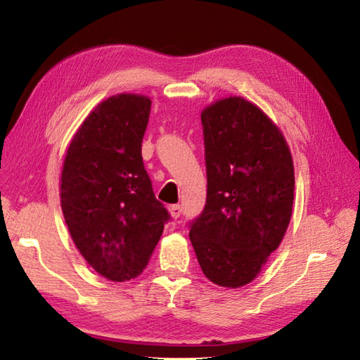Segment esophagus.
Returning a JSON list of instances; mask_svg holds the SVG:
<instances>
[{
    "label": "esophagus",
    "mask_w": 360,
    "mask_h": 360,
    "mask_svg": "<svg viewBox=\"0 0 360 360\" xmlns=\"http://www.w3.org/2000/svg\"><path fill=\"white\" fill-rule=\"evenodd\" d=\"M168 211H169V214H172L173 219H178L181 216V206L179 205L168 206Z\"/></svg>",
    "instance_id": "obj_1"
}]
</instances>
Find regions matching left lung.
<instances>
[{"instance_id": "left-lung-1", "label": "left lung", "mask_w": 360, "mask_h": 360, "mask_svg": "<svg viewBox=\"0 0 360 360\" xmlns=\"http://www.w3.org/2000/svg\"><path fill=\"white\" fill-rule=\"evenodd\" d=\"M208 193L191 224L205 276L238 289L257 278L285 235L294 205V162L283 131L241 96L202 111Z\"/></svg>"}]
</instances>
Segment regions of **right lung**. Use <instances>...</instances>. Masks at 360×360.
<instances>
[{"instance_id":"add662e5","label":"right lung","mask_w":360,"mask_h":360,"mask_svg":"<svg viewBox=\"0 0 360 360\" xmlns=\"http://www.w3.org/2000/svg\"><path fill=\"white\" fill-rule=\"evenodd\" d=\"M149 112L144 95L101 101L72 136L60 178L72 241L96 273L115 283L144 270L169 219L143 163Z\"/></svg>"}]
</instances>
